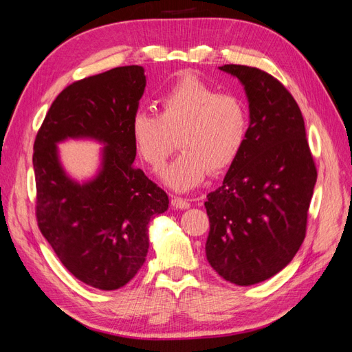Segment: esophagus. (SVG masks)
<instances>
[{"label":"esophagus","mask_w":352,"mask_h":352,"mask_svg":"<svg viewBox=\"0 0 352 352\" xmlns=\"http://www.w3.org/2000/svg\"><path fill=\"white\" fill-rule=\"evenodd\" d=\"M189 201L188 199H184V198H180V197H173L172 198V207L173 208H176V210H186V208H189Z\"/></svg>","instance_id":"obj_1"}]
</instances>
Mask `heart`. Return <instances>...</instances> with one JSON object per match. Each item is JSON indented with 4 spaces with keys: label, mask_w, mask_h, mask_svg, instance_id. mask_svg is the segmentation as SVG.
I'll list each match as a JSON object with an SVG mask.
<instances>
[{
    "label": "heart",
    "mask_w": 352,
    "mask_h": 352,
    "mask_svg": "<svg viewBox=\"0 0 352 352\" xmlns=\"http://www.w3.org/2000/svg\"><path fill=\"white\" fill-rule=\"evenodd\" d=\"M158 114L138 111L131 122L136 154L160 170L175 150L172 135L182 148L162 173L170 189L186 192L211 173L228 170L241 155L248 138L247 104L235 94L219 92L199 74L182 73L158 98Z\"/></svg>",
    "instance_id": "b5f03b06"
}]
</instances>
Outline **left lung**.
<instances>
[{
    "label": "left lung",
    "mask_w": 352,
    "mask_h": 352,
    "mask_svg": "<svg viewBox=\"0 0 352 352\" xmlns=\"http://www.w3.org/2000/svg\"><path fill=\"white\" fill-rule=\"evenodd\" d=\"M219 69L243 85L250 127L223 185L207 195L206 254L223 279L250 286L279 273L300 250L317 170L289 91L257 67Z\"/></svg>",
    "instance_id": "8db88e82"
}]
</instances>
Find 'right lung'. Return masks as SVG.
Returning <instances> with one entry per match:
<instances>
[{"label":"right lung","instance_id":"add662e5","mask_svg":"<svg viewBox=\"0 0 352 352\" xmlns=\"http://www.w3.org/2000/svg\"><path fill=\"white\" fill-rule=\"evenodd\" d=\"M144 72L116 67L69 85L34 145L39 230L74 278L101 291L135 278L150 247L148 223L168 208L167 194L133 164L131 122L146 85ZM67 139L104 145L99 172L87 183L60 166L56 144Z\"/></svg>","mask_w":352,"mask_h":352}]
</instances>
